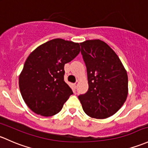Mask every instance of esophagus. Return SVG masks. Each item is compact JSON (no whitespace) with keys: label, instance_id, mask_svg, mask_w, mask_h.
Returning a JSON list of instances; mask_svg holds the SVG:
<instances>
[{"label":"esophagus","instance_id":"1","mask_svg":"<svg viewBox=\"0 0 148 148\" xmlns=\"http://www.w3.org/2000/svg\"><path fill=\"white\" fill-rule=\"evenodd\" d=\"M79 83V81H77V82H76L75 83H74V86H75V88H77V86H78Z\"/></svg>","mask_w":148,"mask_h":148}]
</instances>
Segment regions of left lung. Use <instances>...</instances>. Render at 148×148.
Here are the masks:
<instances>
[{
	"mask_svg": "<svg viewBox=\"0 0 148 148\" xmlns=\"http://www.w3.org/2000/svg\"><path fill=\"white\" fill-rule=\"evenodd\" d=\"M86 64L88 89L78 96L84 111L91 118L113 116L126 101L127 74L116 52L100 40L80 43Z\"/></svg>",
	"mask_w": 148,
	"mask_h": 148,
	"instance_id": "8db88e82",
	"label": "left lung"
}]
</instances>
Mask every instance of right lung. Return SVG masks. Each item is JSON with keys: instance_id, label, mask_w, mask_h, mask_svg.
Segmentation results:
<instances>
[{"instance_id": "1", "label": "right lung", "mask_w": 148, "mask_h": 148, "mask_svg": "<svg viewBox=\"0 0 148 148\" xmlns=\"http://www.w3.org/2000/svg\"><path fill=\"white\" fill-rule=\"evenodd\" d=\"M79 52V43L60 38L49 40L31 52L19 76V88L34 113L49 117L61 111L73 94L64 80V66Z\"/></svg>"}]
</instances>
